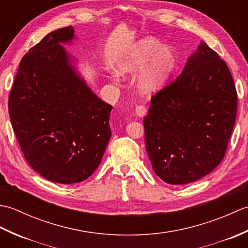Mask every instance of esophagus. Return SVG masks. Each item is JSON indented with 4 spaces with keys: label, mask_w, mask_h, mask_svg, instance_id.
Masks as SVG:
<instances>
[{
    "label": "esophagus",
    "mask_w": 248,
    "mask_h": 248,
    "mask_svg": "<svg viewBox=\"0 0 248 248\" xmlns=\"http://www.w3.org/2000/svg\"><path fill=\"white\" fill-rule=\"evenodd\" d=\"M146 112H147V108H146L145 105H143V104L136 105L135 113H136V115L140 116V117H143V116L146 114Z\"/></svg>",
    "instance_id": "obj_1"
}]
</instances>
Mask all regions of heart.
<instances>
[{
	"label": "heart",
	"mask_w": 248,
	"mask_h": 248,
	"mask_svg": "<svg viewBox=\"0 0 248 248\" xmlns=\"http://www.w3.org/2000/svg\"><path fill=\"white\" fill-rule=\"evenodd\" d=\"M177 65V55L171 46H162L154 38H145L133 45L117 64L120 75L139 73L138 87L144 93L155 92L170 80ZM117 78L118 76L114 75Z\"/></svg>",
	"instance_id": "b5f03b06"
}]
</instances>
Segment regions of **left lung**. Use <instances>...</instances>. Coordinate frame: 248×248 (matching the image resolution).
I'll use <instances>...</instances> for the list:
<instances>
[{
	"instance_id": "obj_1",
	"label": "left lung",
	"mask_w": 248,
	"mask_h": 248,
	"mask_svg": "<svg viewBox=\"0 0 248 248\" xmlns=\"http://www.w3.org/2000/svg\"><path fill=\"white\" fill-rule=\"evenodd\" d=\"M238 107L226 62L202 41L175 81L151 98L145 144L156 176L186 184L222 162Z\"/></svg>"
}]
</instances>
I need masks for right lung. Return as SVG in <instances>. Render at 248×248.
I'll return each mask as SVG.
<instances>
[{
	"mask_svg": "<svg viewBox=\"0 0 248 248\" xmlns=\"http://www.w3.org/2000/svg\"><path fill=\"white\" fill-rule=\"evenodd\" d=\"M67 26L51 31L20 62L8 99L15 134L26 162L46 180L82 182L97 170L110 139L113 107L94 94L61 44Z\"/></svg>",
	"mask_w": 248,
	"mask_h": 248,
	"instance_id": "add662e5",
	"label": "right lung"
}]
</instances>
